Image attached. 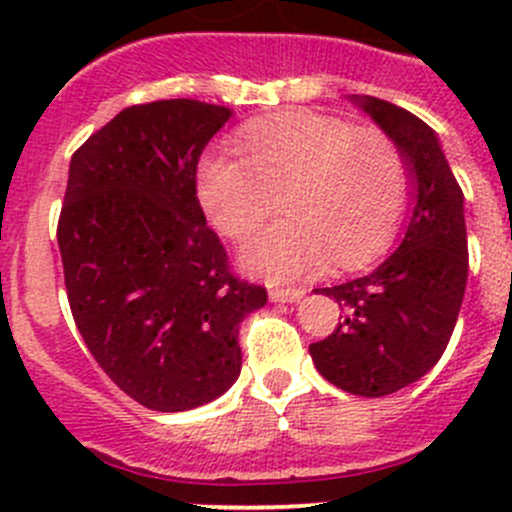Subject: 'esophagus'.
Segmentation results:
<instances>
[{
  "label": "esophagus",
  "mask_w": 512,
  "mask_h": 512,
  "mask_svg": "<svg viewBox=\"0 0 512 512\" xmlns=\"http://www.w3.org/2000/svg\"><path fill=\"white\" fill-rule=\"evenodd\" d=\"M304 297V289H270V299L277 304H292V302H299V299Z\"/></svg>",
  "instance_id": "esophagus-1"
}]
</instances>
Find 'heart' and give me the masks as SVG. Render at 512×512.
I'll list each match as a JSON object with an SVG mask.
<instances>
[{
  "label": "heart",
  "instance_id": "b5f03b06",
  "mask_svg": "<svg viewBox=\"0 0 512 512\" xmlns=\"http://www.w3.org/2000/svg\"><path fill=\"white\" fill-rule=\"evenodd\" d=\"M247 160L200 165L198 198L215 230L245 237L282 198L287 218L242 245L250 275L289 282L337 267H361L381 252L404 213L409 170L379 128L299 111L245 128Z\"/></svg>",
  "mask_w": 512,
  "mask_h": 512
}]
</instances>
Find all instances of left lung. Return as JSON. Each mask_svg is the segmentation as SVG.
<instances>
[{"label": "left lung", "instance_id": "8db88e82", "mask_svg": "<svg viewBox=\"0 0 512 512\" xmlns=\"http://www.w3.org/2000/svg\"><path fill=\"white\" fill-rule=\"evenodd\" d=\"M349 101L399 146L411 180V210L399 247L376 270L314 289L344 307L327 339L309 344L314 366L337 389L379 399L436 366L461 312L468 280L463 193L436 131L374 96Z\"/></svg>", "mask_w": 512, "mask_h": 512}]
</instances>
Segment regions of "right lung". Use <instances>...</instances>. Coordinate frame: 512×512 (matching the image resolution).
Listing matches in <instances>:
<instances>
[{
	"label": "right lung",
	"instance_id": "obj_1",
	"mask_svg": "<svg viewBox=\"0 0 512 512\" xmlns=\"http://www.w3.org/2000/svg\"><path fill=\"white\" fill-rule=\"evenodd\" d=\"M230 116L193 98L123 108L69 165L56 237L74 322L113 384L163 414L235 384L240 322L267 304L230 275L195 190Z\"/></svg>",
	"mask_w": 512,
	"mask_h": 512
}]
</instances>
